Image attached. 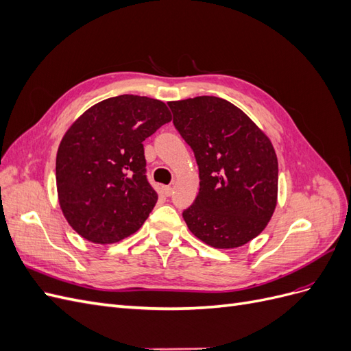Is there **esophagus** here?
<instances>
[{"instance_id":"1","label":"esophagus","mask_w":351,"mask_h":351,"mask_svg":"<svg viewBox=\"0 0 351 351\" xmlns=\"http://www.w3.org/2000/svg\"><path fill=\"white\" fill-rule=\"evenodd\" d=\"M164 193H165V196H171L173 195V187L171 186H164Z\"/></svg>"}]
</instances>
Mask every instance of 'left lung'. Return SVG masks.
Segmentation results:
<instances>
[{"mask_svg": "<svg viewBox=\"0 0 351 351\" xmlns=\"http://www.w3.org/2000/svg\"><path fill=\"white\" fill-rule=\"evenodd\" d=\"M168 107L199 167L197 197L183 210L189 230L212 247L243 246L261 234L277 205L278 161L269 139L222 98L196 97Z\"/></svg>", "mask_w": 351, "mask_h": 351, "instance_id": "8db88e82", "label": "left lung"}]
</instances>
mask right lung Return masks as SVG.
<instances>
[{"instance_id":"obj_1","label":"right lung","mask_w":351,"mask_h":351,"mask_svg":"<svg viewBox=\"0 0 351 351\" xmlns=\"http://www.w3.org/2000/svg\"><path fill=\"white\" fill-rule=\"evenodd\" d=\"M168 121L164 102L120 95L93 105L67 130L56 162L58 200L83 239L120 241L149 217L158 193L146 176L143 141Z\"/></svg>"}]
</instances>
